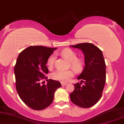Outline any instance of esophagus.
<instances>
[{
	"instance_id": "34e87169",
	"label": "esophagus",
	"mask_w": 124,
	"mask_h": 124,
	"mask_svg": "<svg viewBox=\"0 0 124 124\" xmlns=\"http://www.w3.org/2000/svg\"><path fill=\"white\" fill-rule=\"evenodd\" d=\"M61 84H62V86H65V85H67V83H65V82H61Z\"/></svg>"
}]
</instances>
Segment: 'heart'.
<instances>
[{
    "mask_svg": "<svg viewBox=\"0 0 124 124\" xmlns=\"http://www.w3.org/2000/svg\"><path fill=\"white\" fill-rule=\"evenodd\" d=\"M60 54L64 59L70 62V65L76 72H79L82 70L84 62L80 58H77V55L75 51L72 49L66 48L62 50ZM56 56L55 54H52L48 57L47 61V65L49 68H52L55 64ZM74 72L72 69L68 70H62L57 69L52 72L51 74V77L55 80L61 82H67L71 78L73 77Z\"/></svg>",
    "mask_w": 124,
    "mask_h": 124,
    "instance_id": "1",
    "label": "heart"
}]
</instances>
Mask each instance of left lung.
<instances>
[{"instance_id": "obj_1", "label": "left lung", "mask_w": 124, "mask_h": 124, "mask_svg": "<svg viewBox=\"0 0 124 124\" xmlns=\"http://www.w3.org/2000/svg\"><path fill=\"white\" fill-rule=\"evenodd\" d=\"M71 47L81 49L85 55V67L77 77L81 82L74 85L70 94L73 103L82 108H90L96 104L102 95L106 80V63L102 52L90 43H82Z\"/></svg>"}]
</instances>
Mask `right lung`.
Returning <instances> with one entry per match:
<instances>
[{"label":"right lung","instance_id":"obj_1","mask_svg":"<svg viewBox=\"0 0 124 124\" xmlns=\"http://www.w3.org/2000/svg\"><path fill=\"white\" fill-rule=\"evenodd\" d=\"M56 48L32 46L20 52L15 65L16 90L26 106L35 110L48 107L54 100L56 90L62 86L57 81L48 79L47 61ZM45 79L47 85L40 81Z\"/></svg>","mask_w":124,"mask_h":124}]
</instances>
